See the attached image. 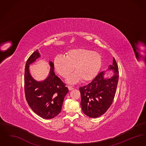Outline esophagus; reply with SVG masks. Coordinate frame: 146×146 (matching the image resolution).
<instances>
[{
    "label": "esophagus",
    "instance_id": "34e87169",
    "mask_svg": "<svg viewBox=\"0 0 146 146\" xmlns=\"http://www.w3.org/2000/svg\"><path fill=\"white\" fill-rule=\"evenodd\" d=\"M68 89H69V90L70 91L74 89V88H73L72 86H68Z\"/></svg>",
    "mask_w": 146,
    "mask_h": 146
}]
</instances>
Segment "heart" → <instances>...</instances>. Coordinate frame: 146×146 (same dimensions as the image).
I'll return each instance as SVG.
<instances>
[{"label": "heart", "instance_id": "heart-1", "mask_svg": "<svg viewBox=\"0 0 146 146\" xmlns=\"http://www.w3.org/2000/svg\"><path fill=\"white\" fill-rule=\"evenodd\" d=\"M102 63L101 55L95 51L85 48L72 49L66 52V56H56L54 63L57 72L66 77L73 71L76 72L67 79L70 84L76 83L82 79L88 82L97 74Z\"/></svg>", "mask_w": 146, "mask_h": 146}]
</instances>
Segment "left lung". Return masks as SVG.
<instances>
[{
	"instance_id": "1",
	"label": "left lung",
	"mask_w": 146,
	"mask_h": 146,
	"mask_svg": "<svg viewBox=\"0 0 146 146\" xmlns=\"http://www.w3.org/2000/svg\"><path fill=\"white\" fill-rule=\"evenodd\" d=\"M107 70H113V75L110 78H104V70L89 84L79 88L82 111L90 118H97L104 114L111 106L115 96L119 70L114 57L113 64L110 65Z\"/></svg>"
}]
</instances>
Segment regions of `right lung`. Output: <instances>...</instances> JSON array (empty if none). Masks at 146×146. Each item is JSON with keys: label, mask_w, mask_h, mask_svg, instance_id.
Segmentation results:
<instances>
[{"label": "right lung", "mask_w": 146, "mask_h": 146, "mask_svg": "<svg viewBox=\"0 0 146 146\" xmlns=\"http://www.w3.org/2000/svg\"><path fill=\"white\" fill-rule=\"evenodd\" d=\"M40 57L36 50L29 56L25 70V92L28 105L35 114L49 119L55 117L61 111L65 96L68 92L66 84L55 75L54 64L49 61L51 67L48 76L38 82L29 73V64Z\"/></svg>", "instance_id": "obj_1"}]
</instances>
